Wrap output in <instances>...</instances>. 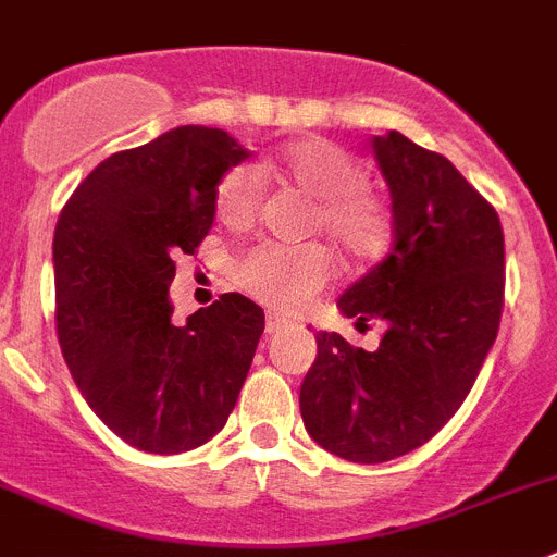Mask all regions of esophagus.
I'll return each instance as SVG.
<instances>
[{"mask_svg":"<svg viewBox=\"0 0 557 557\" xmlns=\"http://www.w3.org/2000/svg\"><path fill=\"white\" fill-rule=\"evenodd\" d=\"M283 327H288V319H285L283 313H265V333H269V336H272V333H280Z\"/></svg>","mask_w":557,"mask_h":557,"instance_id":"esophagus-1","label":"esophagus"}]
</instances>
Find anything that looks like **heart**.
<instances>
[{"instance_id": "obj_1", "label": "heart", "mask_w": 557, "mask_h": 557, "mask_svg": "<svg viewBox=\"0 0 557 557\" xmlns=\"http://www.w3.org/2000/svg\"><path fill=\"white\" fill-rule=\"evenodd\" d=\"M260 176L283 178L313 198L308 230L325 232L338 249L367 260L389 238V210L384 198L364 185L367 171L356 153L331 139H302L263 159L255 168L238 164L215 187V215L230 230H244L258 219L263 185ZM238 283L246 292L283 311L311 302L333 277V258L325 246L260 244L238 260Z\"/></svg>"}]
</instances>
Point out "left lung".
<instances>
[{"label": "left lung", "mask_w": 557, "mask_h": 557, "mask_svg": "<svg viewBox=\"0 0 557 557\" xmlns=\"http://www.w3.org/2000/svg\"><path fill=\"white\" fill-rule=\"evenodd\" d=\"M389 196L393 249L338 297V311L384 322L379 350L317 333L299 386L308 434L325 451L375 466L404 457L454 418L496 342L505 308L499 215L466 176L404 134L372 137Z\"/></svg>", "instance_id": "obj_1"}]
</instances>
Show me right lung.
I'll list each match as a JSON object with an SVG mask.
<instances>
[{"instance_id": "1", "label": "right lung", "mask_w": 557, "mask_h": 557, "mask_svg": "<svg viewBox=\"0 0 557 557\" xmlns=\"http://www.w3.org/2000/svg\"><path fill=\"white\" fill-rule=\"evenodd\" d=\"M249 157L221 128L182 125L111 153L55 224V322L77 389L111 432L148 454H182L224 429L258 342L263 308L221 294L173 325L176 255L215 221V187Z\"/></svg>"}]
</instances>
